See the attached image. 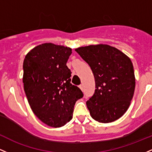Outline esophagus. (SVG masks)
I'll list each match as a JSON object with an SVG mask.
<instances>
[{
    "label": "esophagus",
    "instance_id": "esophagus-1",
    "mask_svg": "<svg viewBox=\"0 0 152 152\" xmlns=\"http://www.w3.org/2000/svg\"><path fill=\"white\" fill-rule=\"evenodd\" d=\"M79 88H80V89H81V91H83V85H82V84L80 85V86H79Z\"/></svg>",
    "mask_w": 152,
    "mask_h": 152
}]
</instances>
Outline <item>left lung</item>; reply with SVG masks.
<instances>
[{
	"label": "left lung",
	"mask_w": 152,
	"mask_h": 152,
	"mask_svg": "<svg viewBox=\"0 0 152 152\" xmlns=\"http://www.w3.org/2000/svg\"><path fill=\"white\" fill-rule=\"evenodd\" d=\"M75 50L91 67L96 84L86 102L90 115L99 123H111L125 114L134 94L136 79L131 59L117 48L98 44Z\"/></svg>",
	"instance_id": "8db88e82"
}]
</instances>
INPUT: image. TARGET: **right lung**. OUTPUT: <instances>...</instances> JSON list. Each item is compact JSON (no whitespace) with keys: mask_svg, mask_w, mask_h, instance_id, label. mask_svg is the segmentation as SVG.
<instances>
[{"mask_svg":"<svg viewBox=\"0 0 152 152\" xmlns=\"http://www.w3.org/2000/svg\"><path fill=\"white\" fill-rule=\"evenodd\" d=\"M71 48L43 43L31 49L23 63L24 89L30 107L39 120L59 128L72 119L73 107L82 91L71 83L66 66Z\"/></svg>","mask_w":152,"mask_h":152,"instance_id":"1","label":"right lung"}]
</instances>
